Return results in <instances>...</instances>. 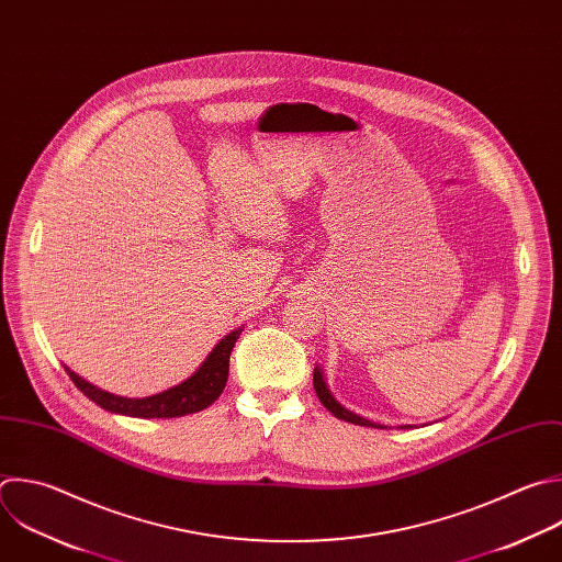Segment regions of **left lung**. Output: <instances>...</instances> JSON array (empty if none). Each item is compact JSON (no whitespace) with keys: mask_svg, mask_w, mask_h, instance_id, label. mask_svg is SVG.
<instances>
[{"mask_svg":"<svg viewBox=\"0 0 562 562\" xmlns=\"http://www.w3.org/2000/svg\"><path fill=\"white\" fill-rule=\"evenodd\" d=\"M313 386H315V393H317V397H319V402H322V406L328 411V413H333L337 419H341V422H348V424H355V426H366V428H386V426H380V424H372V422H368V419H363V417H359V415H355L352 411H348V408H344L335 397H333V393H330V389L326 386V380H324V370L319 368V366H315V370H313ZM402 430H406V428H413V426H400Z\"/></svg>","mask_w":562,"mask_h":562,"instance_id":"1","label":"left lung"}]
</instances>
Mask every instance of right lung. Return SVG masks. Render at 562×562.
<instances>
[{
  "label": "right lung",
  "instance_id": "obj_1",
  "mask_svg": "<svg viewBox=\"0 0 562 562\" xmlns=\"http://www.w3.org/2000/svg\"><path fill=\"white\" fill-rule=\"evenodd\" d=\"M243 328L232 330L225 335L207 355V359L199 366L192 378H187L178 386H171L158 395L151 397H140V400H130V397H119L108 391H101L99 386L86 382L79 378L77 372H72L68 366L66 372L75 386L92 400L97 406H101L108 413L114 415H125V417H138V419H171V417H184V415H194L212 406L221 393L227 386L229 378V355L234 350L236 339L240 337Z\"/></svg>",
  "mask_w": 562,
  "mask_h": 562
}]
</instances>
